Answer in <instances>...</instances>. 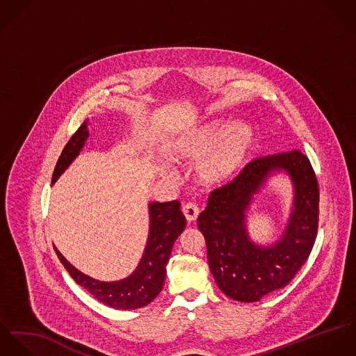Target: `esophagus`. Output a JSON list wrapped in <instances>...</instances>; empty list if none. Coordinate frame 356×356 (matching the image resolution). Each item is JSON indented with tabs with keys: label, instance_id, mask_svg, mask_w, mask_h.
<instances>
[{
	"label": "esophagus",
	"instance_id": "34e87169",
	"mask_svg": "<svg viewBox=\"0 0 356 356\" xmlns=\"http://www.w3.org/2000/svg\"><path fill=\"white\" fill-rule=\"evenodd\" d=\"M183 214L188 222H194L199 216V207L195 203H186L183 206Z\"/></svg>",
	"mask_w": 356,
	"mask_h": 356
}]
</instances>
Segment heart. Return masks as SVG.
<instances>
[{
    "label": "heart",
    "instance_id": "heart-1",
    "mask_svg": "<svg viewBox=\"0 0 356 356\" xmlns=\"http://www.w3.org/2000/svg\"><path fill=\"white\" fill-rule=\"evenodd\" d=\"M255 147L252 129L237 122L227 127L214 120L183 135L169 147L175 162H193L199 159L197 177L206 187H218L234 180L245 166Z\"/></svg>",
    "mask_w": 356,
    "mask_h": 356
}]
</instances>
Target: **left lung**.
I'll return each mask as SVG.
<instances>
[{"label":"left lung","instance_id":"obj_1","mask_svg":"<svg viewBox=\"0 0 356 356\" xmlns=\"http://www.w3.org/2000/svg\"><path fill=\"white\" fill-rule=\"evenodd\" d=\"M282 168L296 187L294 210L283 237L272 248L255 246L245 232V211L261 183ZM319 188L316 172L302 152L251 161L234 181L216 188L197 217L207 261L218 288L238 302H258L284 288L307 261L316 243Z\"/></svg>","mask_w":356,"mask_h":356}]
</instances>
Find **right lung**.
Instances as JSON below:
<instances>
[{"mask_svg":"<svg viewBox=\"0 0 356 356\" xmlns=\"http://www.w3.org/2000/svg\"><path fill=\"white\" fill-rule=\"evenodd\" d=\"M88 136L86 122L65 145L60 159L56 163L51 181L54 183L58 176L68 168V165L79 154L86 139ZM150 210V234L143 258L138 269L127 278L105 282L83 275L74 268L54 247L56 254L71 277L87 289L95 299L106 306L129 310L139 309L159 296L166 276V264L170 257L172 247L176 238L181 235L186 228V217L180 210V202H153L149 204Z\"/></svg>","mask_w":356,"mask_h":356,"instance_id":"add662e5","label":"right lung"}]
</instances>
